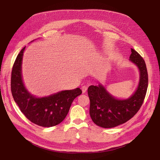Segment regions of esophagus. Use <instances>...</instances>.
<instances>
[{"instance_id": "obj_1", "label": "esophagus", "mask_w": 160, "mask_h": 160, "mask_svg": "<svg viewBox=\"0 0 160 160\" xmlns=\"http://www.w3.org/2000/svg\"><path fill=\"white\" fill-rule=\"evenodd\" d=\"M87 86H83L82 87V92L83 93H85L86 91H87Z\"/></svg>"}]
</instances>
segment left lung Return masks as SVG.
<instances>
[{"label":"left lung","mask_w":160,"mask_h":160,"mask_svg":"<svg viewBox=\"0 0 160 160\" xmlns=\"http://www.w3.org/2000/svg\"><path fill=\"white\" fill-rule=\"evenodd\" d=\"M130 61L140 72L139 82L134 94L128 99H118L110 94L101 84L88 88L90 115L95 124L102 128H112L131 119L140 109L148 89V74L144 59L131 49Z\"/></svg>","instance_id":"8db88e82"}]
</instances>
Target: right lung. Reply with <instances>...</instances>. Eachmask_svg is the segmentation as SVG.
Masks as SVG:
<instances>
[{
  "instance_id": "1",
  "label": "right lung",
  "mask_w": 160,
  "mask_h": 160,
  "mask_svg": "<svg viewBox=\"0 0 160 160\" xmlns=\"http://www.w3.org/2000/svg\"><path fill=\"white\" fill-rule=\"evenodd\" d=\"M25 48L18 55L12 67L11 80L12 97L21 111L30 122L43 127L56 126L65 118L73 100L82 94V90L77 88L62 90L43 98L32 95L22 79L21 64Z\"/></svg>"
}]
</instances>
